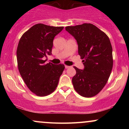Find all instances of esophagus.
Masks as SVG:
<instances>
[{
	"instance_id": "34e87169",
	"label": "esophagus",
	"mask_w": 129,
	"mask_h": 129,
	"mask_svg": "<svg viewBox=\"0 0 129 129\" xmlns=\"http://www.w3.org/2000/svg\"><path fill=\"white\" fill-rule=\"evenodd\" d=\"M65 68L66 69H69V68H70V66H65Z\"/></svg>"
}]
</instances>
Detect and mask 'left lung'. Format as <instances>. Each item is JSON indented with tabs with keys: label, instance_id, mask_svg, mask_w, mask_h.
<instances>
[{
	"label": "left lung",
	"instance_id": "8db88e82",
	"mask_svg": "<svg viewBox=\"0 0 129 129\" xmlns=\"http://www.w3.org/2000/svg\"><path fill=\"white\" fill-rule=\"evenodd\" d=\"M66 30L76 40L78 54L84 70L74 67L72 78L75 90L81 96L93 97L107 84L113 67L112 47L107 35L91 23L66 26Z\"/></svg>",
	"mask_w": 129,
	"mask_h": 129
}]
</instances>
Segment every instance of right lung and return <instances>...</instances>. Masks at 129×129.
Masks as SVG:
<instances>
[{
    "instance_id": "1",
    "label": "right lung",
    "mask_w": 129,
    "mask_h": 129,
    "mask_svg": "<svg viewBox=\"0 0 129 129\" xmlns=\"http://www.w3.org/2000/svg\"><path fill=\"white\" fill-rule=\"evenodd\" d=\"M63 28L38 23L19 40L16 53L19 73L28 88L39 96H45L56 90L65 69L63 64H45L43 60L51 54L53 39Z\"/></svg>"
}]
</instances>
